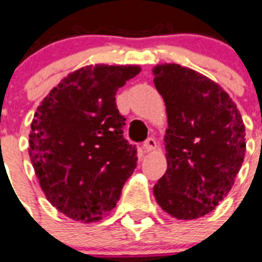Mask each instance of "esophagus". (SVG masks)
<instances>
[{
	"label": "esophagus",
	"mask_w": 262,
	"mask_h": 262,
	"mask_svg": "<svg viewBox=\"0 0 262 262\" xmlns=\"http://www.w3.org/2000/svg\"><path fill=\"white\" fill-rule=\"evenodd\" d=\"M156 148H157V142L155 138L149 137L145 142H144V149H145V152H152V150H155Z\"/></svg>",
	"instance_id": "obj_1"
}]
</instances>
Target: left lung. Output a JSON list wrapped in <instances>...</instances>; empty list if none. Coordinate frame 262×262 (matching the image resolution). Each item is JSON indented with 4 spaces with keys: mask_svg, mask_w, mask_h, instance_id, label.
<instances>
[{
    "mask_svg": "<svg viewBox=\"0 0 262 262\" xmlns=\"http://www.w3.org/2000/svg\"><path fill=\"white\" fill-rule=\"evenodd\" d=\"M152 72L168 118V167L153 195L176 220H196L230 192L245 157V125L230 95L203 74L175 63Z\"/></svg>",
    "mask_w": 262,
    "mask_h": 262,
    "instance_id": "left-lung-1",
    "label": "left lung"
}]
</instances>
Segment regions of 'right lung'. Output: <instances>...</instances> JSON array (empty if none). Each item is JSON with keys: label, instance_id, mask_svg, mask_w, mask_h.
Instances as JSON below:
<instances>
[{"label": "right lung", "instance_id": "obj_1", "mask_svg": "<svg viewBox=\"0 0 262 262\" xmlns=\"http://www.w3.org/2000/svg\"><path fill=\"white\" fill-rule=\"evenodd\" d=\"M140 66H86L63 78L36 110L29 157L47 201L79 222H95L120 201L137 165L124 138L117 90Z\"/></svg>", "mask_w": 262, "mask_h": 262}]
</instances>
